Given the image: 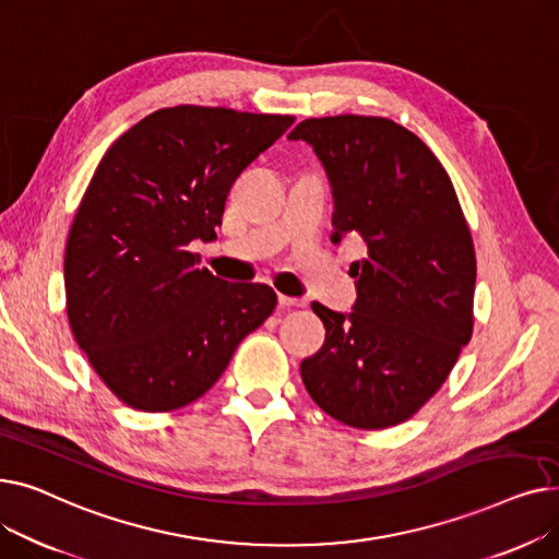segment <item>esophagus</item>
<instances>
[{
	"mask_svg": "<svg viewBox=\"0 0 559 559\" xmlns=\"http://www.w3.org/2000/svg\"><path fill=\"white\" fill-rule=\"evenodd\" d=\"M306 299H297V297H287V295H278V306L283 308H306Z\"/></svg>",
	"mask_w": 559,
	"mask_h": 559,
	"instance_id": "34e87169",
	"label": "esophagus"
}]
</instances>
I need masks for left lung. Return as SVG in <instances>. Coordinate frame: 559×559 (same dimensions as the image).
Returning <instances> with one entry per match:
<instances>
[{
	"instance_id": "obj_1",
	"label": "left lung",
	"mask_w": 559,
	"mask_h": 559,
	"mask_svg": "<svg viewBox=\"0 0 559 559\" xmlns=\"http://www.w3.org/2000/svg\"><path fill=\"white\" fill-rule=\"evenodd\" d=\"M304 140L333 194L331 242L358 233L350 312L312 304L326 340L301 362L312 401L333 419L390 428L442 388L474 331L476 253L453 183L428 146L385 117H312Z\"/></svg>"
}]
</instances>
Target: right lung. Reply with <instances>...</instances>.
Wrapping results in <instances>:
<instances>
[{"mask_svg":"<svg viewBox=\"0 0 559 559\" xmlns=\"http://www.w3.org/2000/svg\"><path fill=\"white\" fill-rule=\"evenodd\" d=\"M289 115L174 106L106 152L66 249L70 326L106 388L142 413L209 392L238 344L276 308L260 283L199 267L242 169L292 127Z\"/></svg>","mask_w":559,"mask_h":559,"instance_id":"1","label":"right lung"}]
</instances>
